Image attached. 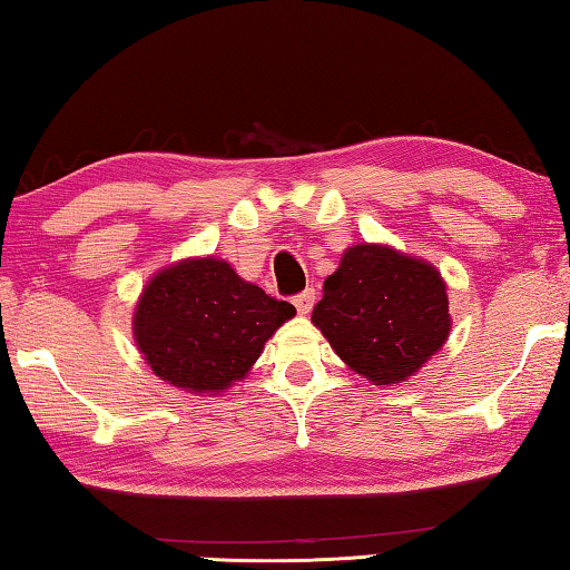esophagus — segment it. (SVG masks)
Segmentation results:
<instances>
[{
  "label": "esophagus",
  "mask_w": 570,
  "mask_h": 570,
  "mask_svg": "<svg viewBox=\"0 0 570 570\" xmlns=\"http://www.w3.org/2000/svg\"><path fill=\"white\" fill-rule=\"evenodd\" d=\"M294 306H296V312L302 314V316H306L308 312H312V306H314V292H312V288H306V292L296 294L294 296Z\"/></svg>",
  "instance_id": "1"
}]
</instances>
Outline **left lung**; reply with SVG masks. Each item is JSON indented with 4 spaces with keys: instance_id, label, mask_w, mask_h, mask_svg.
Wrapping results in <instances>:
<instances>
[{
    "instance_id": "obj_1",
    "label": "left lung",
    "mask_w": 570,
    "mask_h": 570,
    "mask_svg": "<svg viewBox=\"0 0 570 570\" xmlns=\"http://www.w3.org/2000/svg\"><path fill=\"white\" fill-rule=\"evenodd\" d=\"M312 322L354 374L392 387L448 342V284L424 258L387 244H356L326 276Z\"/></svg>"
}]
</instances>
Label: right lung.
Wrapping results in <instances>:
<instances>
[{
	"label": "right lung",
	"instance_id": "add662e5",
	"mask_svg": "<svg viewBox=\"0 0 570 570\" xmlns=\"http://www.w3.org/2000/svg\"><path fill=\"white\" fill-rule=\"evenodd\" d=\"M294 314L224 258L196 256L150 276L132 312V340L163 382L208 397L246 380Z\"/></svg>",
	"mask_w": 570,
	"mask_h": 570
}]
</instances>
